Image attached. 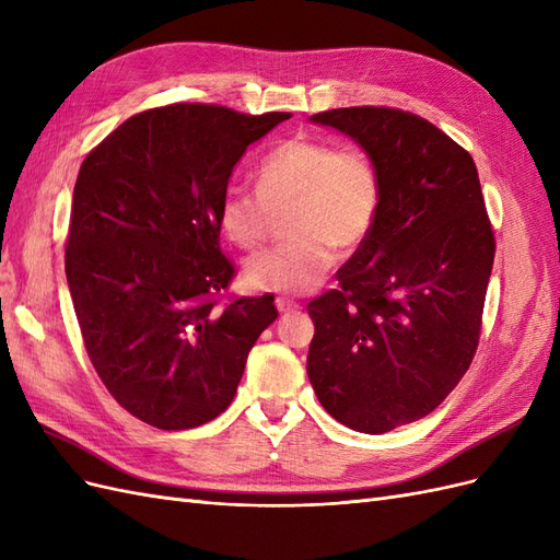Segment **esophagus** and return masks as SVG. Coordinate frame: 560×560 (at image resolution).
I'll use <instances>...</instances> for the list:
<instances>
[{"instance_id": "34e87169", "label": "esophagus", "mask_w": 560, "mask_h": 560, "mask_svg": "<svg viewBox=\"0 0 560 560\" xmlns=\"http://www.w3.org/2000/svg\"><path fill=\"white\" fill-rule=\"evenodd\" d=\"M276 308L280 313H292V311H299V303L292 301V299H287V296H278L276 299Z\"/></svg>"}]
</instances>
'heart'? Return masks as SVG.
Here are the masks:
<instances>
[{
	"instance_id": "heart-1",
	"label": "heart",
	"mask_w": 560,
	"mask_h": 560,
	"mask_svg": "<svg viewBox=\"0 0 560 560\" xmlns=\"http://www.w3.org/2000/svg\"><path fill=\"white\" fill-rule=\"evenodd\" d=\"M381 175L366 151L294 135L276 144L257 165V191L229 186L217 222L245 252L259 249L273 214H284L290 241L245 264L254 290L303 294L334 264V249L350 254L374 229L381 210Z\"/></svg>"
}]
</instances>
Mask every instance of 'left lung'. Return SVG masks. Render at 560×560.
Wrapping results in <instances>:
<instances>
[{
	"label": "left lung",
	"mask_w": 560,
	"mask_h": 560,
	"mask_svg": "<svg viewBox=\"0 0 560 560\" xmlns=\"http://www.w3.org/2000/svg\"><path fill=\"white\" fill-rule=\"evenodd\" d=\"M313 121L358 140L381 175L369 238L308 303V378L350 430L383 434L432 413L481 336L495 235L469 151L428 118L341 107Z\"/></svg>",
	"instance_id": "1"
}]
</instances>
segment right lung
<instances>
[{"instance_id":"obj_1","label":"right lung","mask_w":560,"mask_h":560,"mask_svg":"<svg viewBox=\"0 0 560 560\" xmlns=\"http://www.w3.org/2000/svg\"><path fill=\"white\" fill-rule=\"evenodd\" d=\"M292 114L175 103L130 116L74 184L65 273L83 346L109 395L159 430L233 401L273 294L231 296L217 210L245 149Z\"/></svg>"}]
</instances>
